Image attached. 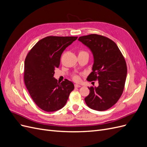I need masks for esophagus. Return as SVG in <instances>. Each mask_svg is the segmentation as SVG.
<instances>
[{
  "instance_id": "1",
  "label": "esophagus",
  "mask_w": 147,
  "mask_h": 147,
  "mask_svg": "<svg viewBox=\"0 0 147 147\" xmlns=\"http://www.w3.org/2000/svg\"><path fill=\"white\" fill-rule=\"evenodd\" d=\"M74 86L75 88H80L81 85H80V84H75Z\"/></svg>"
}]
</instances>
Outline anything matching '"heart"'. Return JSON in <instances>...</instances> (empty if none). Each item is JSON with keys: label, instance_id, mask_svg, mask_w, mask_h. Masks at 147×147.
I'll return each mask as SVG.
<instances>
[{"label": "heart", "instance_id": "b5f03b06", "mask_svg": "<svg viewBox=\"0 0 147 147\" xmlns=\"http://www.w3.org/2000/svg\"><path fill=\"white\" fill-rule=\"evenodd\" d=\"M86 53V52L83 51H80L79 52V53ZM72 78L73 79V80L75 81V82H80V80H81L80 76V75H78V74L73 75V76H72Z\"/></svg>", "mask_w": 147, "mask_h": 147}]
</instances>
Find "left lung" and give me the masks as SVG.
<instances>
[{
    "mask_svg": "<svg viewBox=\"0 0 147 147\" xmlns=\"http://www.w3.org/2000/svg\"><path fill=\"white\" fill-rule=\"evenodd\" d=\"M78 40L90 49L94 56L92 72L87 80L99 83L97 87L88 88L90 94L84 100L91 109L108 110L117 103L123 92L127 75L126 61L117 44L103 35H84Z\"/></svg>",
    "mask_w": 147,
    "mask_h": 147,
    "instance_id": "left-lung-1",
    "label": "left lung"
}]
</instances>
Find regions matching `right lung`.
<instances>
[{"instance_id": "add662e5", "label": "right lung", "mask_w": 147, "mask_h": 147, "mask_svg": "<svg viewBox=\"0 0 147 147\" xmlns=\"http://www.w3.org/2000/svg\"><path fill=\"white\" fill-rule=\"evenodd\" d=\"M78 37L48 36L39 40L26 56L24 80L30 97L40 109L55 112L65 105L74 89L67 79L59 83L53 76L62 53Z\"/></svg>"}]
</instances>
